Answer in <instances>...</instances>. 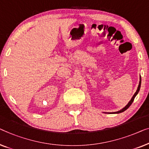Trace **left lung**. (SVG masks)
<instances>
[{"label":"left lung","instance_id":"left-lung-1","mask_svg":"<svg viewBox=\"0 0 149 149\" xmlns=\"http://www.w3.org/2000/svg\"><path fill=\"white\" fill-rule=\"evenodd\" d=\"M140 86H141V77L140 76V81H139V84H138V88H137V90H136V93H134V95H133L132 98L131 100L129 101L128 103H127V104H126V105H125L123 109H121V110L118 111L113 112V113H105V112H104V113H109V114H111V113H113H113H116V114H117V113H122V112H123V111H125V110L129 108V107L130 106L131 104H132V102H133L134 100L135 97H136V95H138V93H139V91H140Z\"/></svg>","mask_w":149,"mask_h":149}]
</instances>
